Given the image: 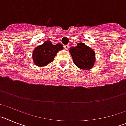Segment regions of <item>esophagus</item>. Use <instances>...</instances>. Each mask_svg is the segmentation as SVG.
Returning a JSON list of instances; mask_svg holds the SVG:
<instances>
[{
  "label": "esophagus",
  "mask_w": 126,
  "mask_h": 126,
  "mask_svg": "<svg viewBox=\"0 0 126 126\" xmlns=\"http://www.w3.org/2000/svg\"><path fill=\"white\" fill-rule=\"evenodd\" d=\"M69 45H64V48H65V50H68L69 49Z\"/></svg>",
  "instance_id": "obj_1"
}]
</instances>
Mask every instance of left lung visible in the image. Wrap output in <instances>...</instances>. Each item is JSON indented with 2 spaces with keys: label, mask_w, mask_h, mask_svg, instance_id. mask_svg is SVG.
<instances>
[{
  "label": "left lung",
  "mask_w": 126,
  "mask_h": 126,
  "mask_svg": "<svg viewBox=\"0 0 126 126\" xmlns=\"http://www.w3.org/2000/svg\"><path fill=\"white\" fill-rule=\"evenodd\" d=\"M69 52L74 64L79 69L87 71L94 66L95 62L94 51L84 43L79 42L76 47H71Z\"/></svg>",
  "instance_id": "8db88e82"
}]
</instances>
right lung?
Segmentation results:
<instances>
[{
  "instance_id": "obj_1",
  "label": "right lung",
  "mask_w": 126,
  "mask_h": 126,
  "mask_svg": "<svg viewBox=\"0 0 126 126\" xmlns=\"http://www.w3.org/2000/svg\"><path fill=\"white\" fill-rule=\"evenodd\" d=\"M62 44L53 45L50 40L45 41L42 45L36 47L33 51V61L34 65L43 67L49 64L59 51L63 50Z\"/></svg>"
}]
</instances>
